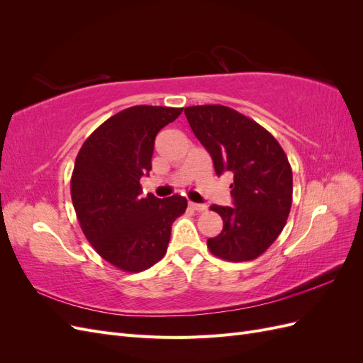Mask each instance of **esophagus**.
Instances as JSON below:
<instances>
[{"label":"esophagus","instance_id":"34e87169","mask_svg":"<svg viewBox=\"0 0 363 363\" xmlns=\"http://www.w3.org/2000/svg\"><path fill=\"white\" fill-rule=\"evenodd\" d=\"M189 207L195 212H203V211H206L207 206L206 204H199V203H189Z\"/></svg>","mask_w":363,"mask_h":363}]
</instances>
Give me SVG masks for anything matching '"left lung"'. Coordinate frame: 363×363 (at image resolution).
<instances>
[{"label":"left lung","mask_w":363,"mask_h":363,"mask_svg":"<svg viewBox=\"0 0 363 363\" xmlns=\"http://www.w3.org/2000/svg\"><path fill=\"white\" fill-rule=\"evenodd\" d=\"M208 151L215 172L233 175L232 207L213 204L223 232L207 239L212 255L228 262L259 257L279 238L292 204V169L283 148L256 121L221 104L184 108Z\"/></svg>","instance_id":"1"}]
</instances>
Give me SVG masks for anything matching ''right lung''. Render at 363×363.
I'll use <instances>...</instances> for the list:
<instances>
[{
    "instance_id": "1",
    "label": "right lung",
    "mask_w": 363,
    "mask_h": 363,
    "mask_svg": "<svg viewBox=\"0 0 363 363\" xmlns=\"http://www.w3.org/2000/svg\"><path fill=\"white\" fill-rule=\"evenodd\" d=\"M183 108L133 106L108 118L77 155L71 196L84 236L104 260L140 272L167 252L171 225L184 213L180 195L142 199L140 177L151 169L159 131Z\"/></svg>"
}]
</instances>
